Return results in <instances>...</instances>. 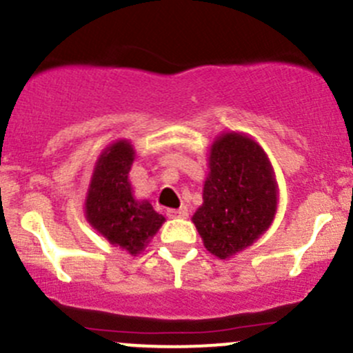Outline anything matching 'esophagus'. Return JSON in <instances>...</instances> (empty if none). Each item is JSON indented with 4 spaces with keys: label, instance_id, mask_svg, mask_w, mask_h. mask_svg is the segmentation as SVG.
<instances>
[{
    "label": "esophagus",
    "instance_id": "34e87169",
    "mask_svg": "<svg viewBox=\"0 0 353 353\" xmlns=\"http://www.w3.org/2000/svg\"><path fill=\"white\" fill-rule=\"evenodd\" d=\"M166 215L170 219H187L188 217V208L180 207V208H168L166 210Z\"/></svg>",
    "mask_w": 353,
    "mask_h": 353
}]
</instances>
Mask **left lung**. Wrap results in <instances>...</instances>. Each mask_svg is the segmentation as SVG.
Masks as SVG:
<instances>
[{"mask_svg": "<svg viewBox=\"0 0 353 353\" xmlns=\"http://www.w3.org/2000/svg\"><path fill=\"white\" fill-rule=\"evenodd\" d=\"M203 203L192 221L207 251L227 259L254 244L274 221L278 183L264 150L242 132L214 141Z\"/></svg>", "mask_w": 353, "mask_h": 353, "instance_id": "1", "label": "left lung"}]
</instances>
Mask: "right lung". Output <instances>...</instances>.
<instances>
[{"mask_svg": "<svg viewBox=\"0 0 353 353\" xmlns=\"http://www.w3.org/2000/svg\"><path fill=\"white\" fill-rule=\"evenodd\" d=\"M134 150L128 139L105 148L96 161L85 196V219L109 244L132 256L146 248L165 217L148 200H136L128 175Z\"/></svg>", "mask_w": 353, "mask_h": 353, "instance_id": "obj_1", "label": "right lung"}]
</instances>
